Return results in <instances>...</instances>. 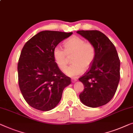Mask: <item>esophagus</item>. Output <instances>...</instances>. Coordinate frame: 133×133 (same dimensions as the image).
<instances>
[{
	"instance_id": "34e87169",
	"label": "esophagus",
	"mask_w": 133,
	"mask_h": 133,
	"mask_svg": "<svg viewBox=\"0 0 133 133\" xmlns=\"http://www.w3.org/2000/svg\"><path fill=\"white\" fill-rule=\"evenodd\" d=\"M76 81H77V80H76V79H75V78H72V79H71V82H72V83L76 82Z\"/></svg>"
}]
</instances>
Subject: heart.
Instances as JSON below:
<instances>
[{
    "instance_id": "b5f03b06",
    "label": "heart",
    "mask_w": 133,
    "mask_h": 133,
    "mask_svg": "<svg viewBox=\"0 0 133 133\" xmlns=\"http://www.w3.org/2000/svg\"><path fill=\"white\" fill-rule=\"evenodd\" d=\"M65 50L59 46L54 48L53 56L56 64L63 71L68 62V57H72V64L65 70L66 76L77 77L89 69L94 62L96 55L94 45L77 36H74L64 43Z\"/></svg>"
}]
</instances>
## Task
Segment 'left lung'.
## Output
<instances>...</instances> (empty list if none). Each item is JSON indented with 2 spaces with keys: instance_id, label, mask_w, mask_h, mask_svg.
<instances>
[{
  "instance_id": "8db88e82",
  "label": "left lung",
  "mask_w": 133,
  "mask_h": 133,
  "mask_svg": "<svg viewBox=\"0 0 133 133\" xmlns=\"http://www.w3.org/2000/svg\"><path fill=\"white\" fill-rule=\"evenodd\" d=\"M77 33L94 45L96 55L89 70L78 78L84 89L79 95L82 103L95 108L112 99L120 79V60L115 45L98 30H78Z\"/></svg>"
}]
</instances>
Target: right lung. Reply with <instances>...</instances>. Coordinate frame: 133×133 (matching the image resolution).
I'll list each match as a JSON object with an SVG mask.
<instances>
[{
  "instance_id": "1",
  "label": "right lung",
  "mask_w": 133,
  "mask_h": 133,
  "mask_svg": "<svg viewBox=\"0 0 133 133\" xmlns=\"http://www.w3.org/2000/svg\"><path fill=\"white\" fill-rule=\"evenodd\" d=\"M72 32L45 30L24 44L18 60L19 87L24 99L39 110L53 109L61 101L63 90L71 84L56 64L54 48Z\"/></svg>"
}]
</instances>
